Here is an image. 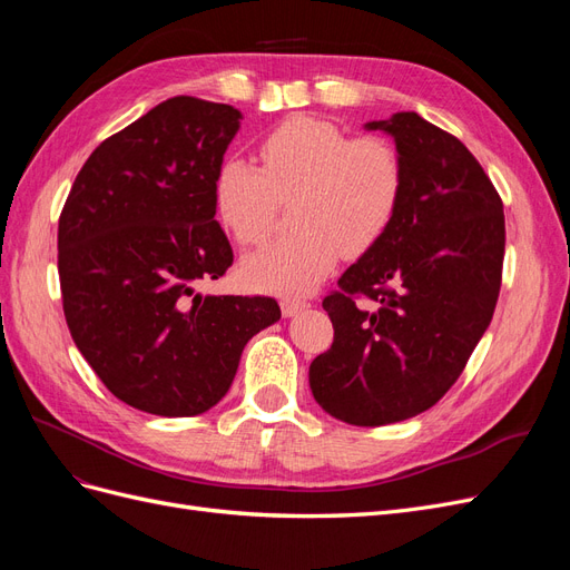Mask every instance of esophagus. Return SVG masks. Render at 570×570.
I'll return each mask as SVG.
<instances>
[{
  "label": "esophagus",
  "instance_id": "obj_1",
  "mask_svg": "<svg viewBox=\"0 0 570 570\" xmlns=\"http://www.w3.org/2000/svg\"><path fill=\"white\" fill-rule=\"evenodd\" d=\"M306 306H308L306 299H289V297H285V299L281 302L283 316H295V314H299L302 308H306Z\"/></svg>",
  "mask_w": 570,
  "mask_h": 570
}]
</instances>
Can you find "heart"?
<instances>
[{
  "instance_id": "1",
  "label": "heart",
  "mask_w": 570,
  "mask_h": 570,
  "mask_svg": "<svg viewBox=\"0 0 570 570\" xmlns=\"http://www.w3.org/2000/svg\"><path fill=\"white\" fill-rule=\"evenodd\" d=\"M404 161L387 137H350L331 120L295 116L258 142V166L228 157L214 178L220 226L237 245L258 247L275 230L281 206L295 199L297 230L243 264L254 289L306 292L342 254L373 249L400 214Z\"/></svg>"
}]
</instances>
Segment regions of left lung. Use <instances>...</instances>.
Masks as SVG:
<instances>
[{"instance_id":"obj_1","label":"left lung","mask_w":570,"mask_h":570,"mask_svg":"<svg viewBox=\"0 0 570 570\" xmlns=\"http://www.w3.org/2000/svg\"><path fill=\"white\" fill-rule=\"evenodd\" d=\"M366 128L394 137L404 197L385 237L323 299L335 337L308 385L331 416L387 425L459 381L494 314L507 228L502 197L454 135L413 111Z\"/></svg>"}]
</instances>
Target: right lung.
I'll use <instances>...</instances> for the list:
<instances>
[{
  "label": "right lung",
  "instance_id": "add662e5",
  "mask_svg": "<svg viewBox=\"0 0 570 570\" xmlns=\"http://www.w3.org/2000/svg\"><path fill=\"white\" fill-rule=\"evenodd\" d=\"M230 105L170 97L107 137L59 216L63 316L107 390L154 416H197L230 390L273 297L199 295L233 266L214 178L239 128Z\"/></svg>",
  "mask_w": 570,
  "mask_h": 570
}]
</instances>
